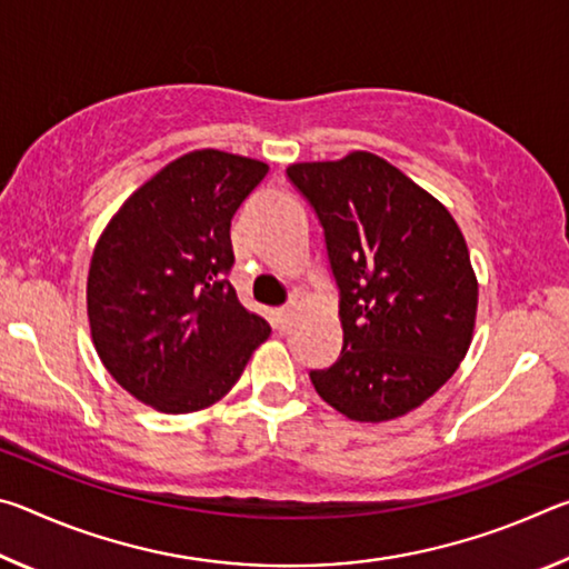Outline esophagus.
<instances>
[{
    "label": "esophagus",
    "mask_w": 569,
    "mask_h": 569,
    "mask_svg": "<svg viewBox=\"0 0 569 569\" xmlns=\"http://www.w3.org/2000/svg\"><path fill=\"white\" fill-rule=\"evenodd\" d=\"M293 316H296V306L278 308V311H276V329H278V331H286L288 326H291Z\"/></svg>",
    "instance_id": "esophagus-1"
}]
</instances>
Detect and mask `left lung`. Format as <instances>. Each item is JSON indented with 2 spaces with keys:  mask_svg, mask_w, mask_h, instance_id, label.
<instances>
[{
  "mask_svg": "<svg viewBox=\"0 0 569 569\" xmlns=\"http://www.w3.org/2000/svg\"><path fill=\"white\" fill-rule=\"evenodd\" d=\"M319 216L341 288L343 349L311 371L346 419L379 423L421 407L465 359L479 283L445 203L373 152L286 168Z\"/></svg>",
  "mask_w": 569,
  "mask_h": 569,
  "instance_id": "1",
  "label": "left lung"
}]
</instances>
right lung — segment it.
<instances>
[{
	"label": "right lung",
	"instance_id": "obj_1",
	"mask_svg": "<svg viewBox=\"0 0 569 569\" xmlns=\"http://www.w3.org/2000/svg\"><path fill=\"white\" fill-rule=\"evenodd\" d=\"M268 166L223 150L168 162L124 200L88 273L94 351L120 387L162 413L213 407L271 336L223 276L230 220Z\"/></svg>",
	"mask_w": 569,
	"mask_h": 569
}]
</instances>
